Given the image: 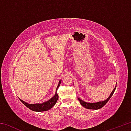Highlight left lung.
Returning <instances> with one entry per match:
<instances>
[{
  "label": "left lung",
  "instance_id": "obj_1",
  "mask_svg": "<svg viewBox=\"0 0 131 131\" xmlns=\"http://www.w3.org/2000/svg\"><path fill=\"white\" fill-rule=\"evenodd\" d=\"M116 87H114V90H113V91L111 92L110 96H108V97H107L106 100L103 101H99V102H94V103H90V102H86L85 101H83L81 99L79 98V97H78V99L80 101V103L81 105L83 106L84 107L88 108V109H92V110L99 109V108L103 107V106L106 105V103L108 101V100H109L110 97L112 96L113 94V93L114 92V91L116 90Z\"/></svg>",
  "mask_w": 131,
  "mask_h": 131
}]
</instances>
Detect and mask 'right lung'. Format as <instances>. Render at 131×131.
I'll return each instance as SVG.
<instances>
[{
	"instance_id": "right-lung-1",
	"label": "right lung",
	"mask_w": 131,
	"mask_h": 131,
	"mask_svg": "<svg viewBox=\"0 0 131 131\" xmlns=\"http://www.w3.org/2000/svg\"><path fill=\"white\" fill-rule=\"evenodd\" d=\"M61 80L59 81L58 85L56 90V92H55V94L54 96H52L51 98L49 100L44 102L42 103H34V104H31V103H28L22 100V99H19V100L21 101V102L23 103L24 105L26 106V107H28L29 109L32 110L34 112H44V111H47L51 108L53 106H54L55 103H56L58 99V95L57 92V91L58 88L60 85L61 83Z\"/></svg>"
}]
</instances>
